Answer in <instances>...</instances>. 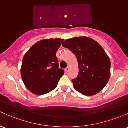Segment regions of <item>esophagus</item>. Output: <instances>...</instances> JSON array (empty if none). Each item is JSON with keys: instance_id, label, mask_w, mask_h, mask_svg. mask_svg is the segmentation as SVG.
<instances>
[{"instance_id": "esophagus-1", "label": "esophagus", "mask_w": 128, "mask_h": 128, "mask_svg": "<svg viewBox=\"0 0 128 128\" xmlns=\"http://www.w3.org/2000/svg\"><path fill=\"white\" fill-rule=\"evenodd\" d=\"M69 70H70L69 67H67V68H65V70H64V71H65L66 73H68V71H69Z\"/></svg>"}]
</instances>
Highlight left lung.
Listing matches in <instances>:
<instances>
[{
    "label": "left lung",
    "mask_w": 128,
    "mask_h": 128,
    "mask_svg": "<svg viewBox=\"0 0 128 128\" xmlns=\"http://www.w3.org/2000/svg\"><path fill=\"white\" fill-rule=\"evenodd\" d=\"M62 46L76 55L79 74L72 79L76 90L86 96H93L102 90L110 76V61L96 42L86 36L66 40Z\"/></svg>",
    "instance_id": "8db88e82"
}]
</instances>
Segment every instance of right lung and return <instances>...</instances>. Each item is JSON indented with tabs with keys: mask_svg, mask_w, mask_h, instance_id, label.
Instances as JSON below:
<instances>
[{
	"mask_svg": "<svg viewBox=\"0 0 128 128\" xmlns=\"http://www.w3.org/2000/svg\"><path fill=\"white\" fill-rule=\"evenodd\" d=\"M63 42L59 38L40 41L25 54L20 73L24 84L32 93L44 94L57 86L64 74L56 57Z\"/></svg>",
	"mask_w": 128,
	"mask_h": 128,
	"instance_id": "obj_1",
	"label": "right lung"
}]
</instances>
